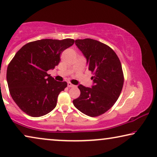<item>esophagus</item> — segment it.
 Here are the masks:
<instances>
[{
	"label": "esophagus",
	"instance_id": "esophagus-1",
	"mask_svg": "<svg viewBox=\"0 0 157 157\" xmlns=\"http://www.w3.org/2000/svg\"><path fill=\"white\" fill-rule=\"evenodd\" d=\"M67 84H68V87H74L75 86V85L72 84V83L71 82H68Z\"/></svg>",
	"mask_w": 157,
	"mask_h": 157
}]
</instances>
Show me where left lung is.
Listing matches in <instances>:
<instances>
[{"instance_id": "8db88e82", "label": "left lung", "mask_w": 157, "mask_h": 157, "mask_svg": "<svg viewBox=\"0 0 157 157\" xmlns=\"http://www.w3.org/2000/svg\"><path fill=\"white\" fill-rule=\"evenodd\" d=\"M84 56L89 70L94 73L91 88L79 85L81 94L73 101L75 107L91 117L110 109L119 97L124 85V74L119 57L112 48L91 38L75 41Z\"/></svg>"}]
</instances>
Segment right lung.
Here are the masks:
<instances>
[{"mask_svg": "<svg viewBox=\"0 0 157 157\" xmlns=\"http://www.w3.org/2000/svg\"><path fill=\"white\" fill-rule=\"evenodd\" d=\"M74 40L42 39L25 44L8 64L6 78L11 97L26 114L39 117L51 112L57 104L66 81H56L48 70L60 62V55Z\"/></svg>", "mask_w": 157, "mask_h": 157, "instance_id": "add662e5", "label": "right lung"}]
</instances>
